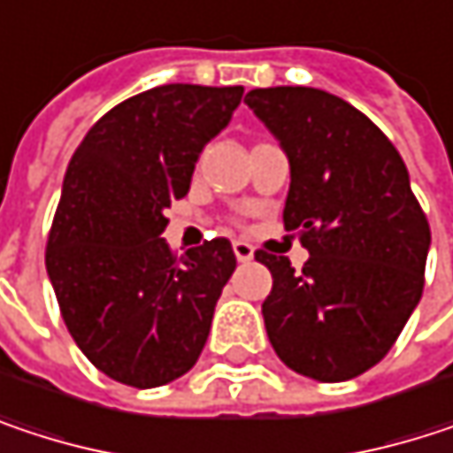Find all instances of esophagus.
Masks as SVG:
<instances>
[{
	"instance_id": "1",
	"label": "esophagus",
	"mask_w": 453,
	"mask_h": 453,
	"mask_svg": "<svg viewBox=\"0 0 453 453\" xmlns=\"http://www.w3.org/2000/svg\"><path fill=\"white\" fill-rule=\"evenodd\" d=\"M233 254H235L238 262H251L254 249H251V243H246V241H233Z\"/></svg>"
}]
</instances>
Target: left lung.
Listing matches in <instances>:
<instances>
[{
    "instance_id": "left-lung-1",
    "label": "left lung",
    "mask_w": 453,
    "mask_h": 453,
    "mask_svg": "<svg viewBox=\"0 0 453 453\" xmlns=\"http://www.w3.org/2000/svg\"><path fill=\"white\" fill-rule=\"evenodd\" d=\"M288 157L283 223L310 251H257L273 273L262 304L267 338L286 367L341 383L378 365L422 296L430 226L404 159L349 102L307 86L254 88L243 99Z\"/></svg>"
}]
</instances>
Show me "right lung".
<instances>
[{
  "label": "right lung",
  "mask_w": 453,
  "mask_h": 453,
  "mask_svg": "<svg viewBox=\"0 0 453 453\" xmlns=\"http://www.w3.org/2000/svg\"><path fill=\"white\" fill-rule=\"evenodd\" d=\"M241 96L243 86L149 88L112 107L67 165L46 273L73 341L118 383L165 386L207 343L235 270L230 241H204L178 259L159 235Z\"/></svg>",
  "instance_id": "right-lung-1"
}]
</instances>
